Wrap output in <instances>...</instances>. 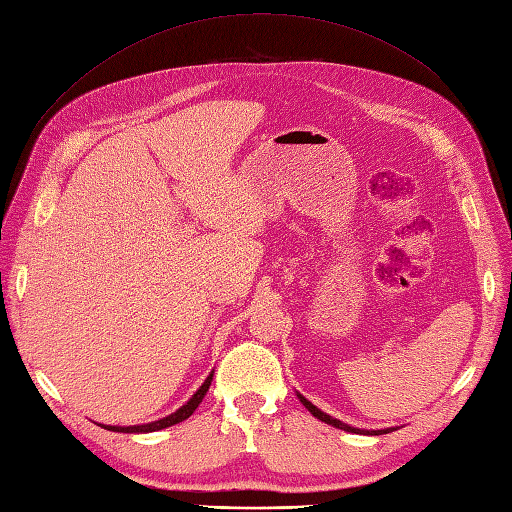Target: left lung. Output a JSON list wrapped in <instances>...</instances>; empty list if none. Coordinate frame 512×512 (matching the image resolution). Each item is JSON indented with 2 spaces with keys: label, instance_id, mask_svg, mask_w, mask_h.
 Instances as JSON below:
<instances>
[{
  "label": "left lung",
  "instance_id": "left-lung-1",
  "mask_svg": "<svg viewBox=\"0 0 512 512\" xmlns=\"http://www.w3.org/2000/svg\"><path fill=\"white\" fill-rule=\"evenodd\" d=\"M297 397H299V401L301 404L312 412L318 421H322V423H327V425H331V427H337V429H344V431H350V433H365V436H382V433H391V431H395V427H386V429H356V427H350L348 423H342V421H337V418H333V416H329L327 412H322L320 408H316L312 401L309 399H305L301 393H297Z\"/></svg>",
  "mask_w": 512,
  "mask_h": 512
}]
</instances>
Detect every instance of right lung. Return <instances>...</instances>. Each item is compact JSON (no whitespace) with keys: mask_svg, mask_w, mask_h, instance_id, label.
<instances>
[{"mask_svg":"<svg viewBox=\"0 0 512 512\" xmlns=\"http://www.w3.org/2000/svg\"><path fill=\"white\" fill-rule=\"evenodd\" d=\"M211 380H213V371L207 376V380L200 384V389L188 401H185V404L179 410H175L173 414H168L164 418H158V421H151V423H145V425H130V427H119V425H100V427H104L108 431H119V433H151V431L166 429L170 425H177V423L185 421V418H190L194 414V410L198 408L200 401H203V397L207 395Z\"/></svg>","mask_w":512,"mask_h":512,"instance_id":"right-lung-1","label":"right lung"}]
</instances>
